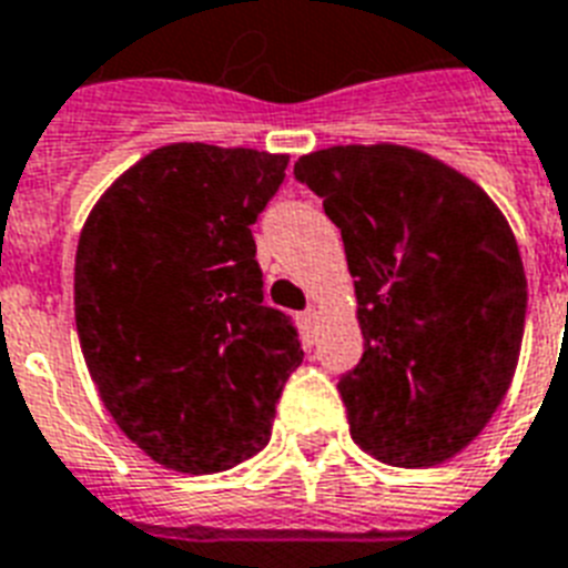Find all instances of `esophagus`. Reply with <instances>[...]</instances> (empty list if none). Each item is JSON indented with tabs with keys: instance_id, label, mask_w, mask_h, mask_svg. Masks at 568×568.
<instances>
[{
	"instance_id": "obj_1",
	"label": "esophagus",
	"mask_w": 568,
	"mask_h": 568,
	"mask_svg": "<svg viewBox=\"0 0 568 568\" xmlns=\"http://www.w3.org/2000/svg\"><path fill=\"white\" fill-rule=\"evenodd\" d=\"M301 318H303V324H306V327H313V324L318 322V310H315V306H310V310H306Z\"/></svg>"
}]
</instances>
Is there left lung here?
I'll return each instance as SVG.
<instances>
[{"mask_svg": "<svg viewBox=\"0 0 568 568\" xmlns=\"http://www.w3.org/2000/svg\"><path fill=\"white\" fill-rule=\"evenodd\" d=\"M294 175L324 199L354 276L363 357L339 378L352 438L393 467L444 465L513 384L527 276L504 211L408 145H333Z\"/></svg>", "mask_w": 568, "mask_h": 568, "instance_id": "1", "label": "left lung"}]
</instances>
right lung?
Wrapping results in <instances>:
<instances>
[{
	"instance_id": "add662e5",
	"label": "right lung",
	"mask_w": 568,
	"mask_h": 568,
	"mask_svg": "<svg viewBox=\"0 0 568 568\" xmlns=\"http://www.w3.org/2000/svg\"><path fill=\"white\" fill-rule=\"evenodd\" d=\"M288 154L172 142L98 199L77 244L73 313L103 408L179 474H220L271 440L303 361L265 306L253 223Z\"/></svg>"
}]
</instances>
